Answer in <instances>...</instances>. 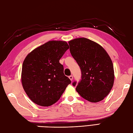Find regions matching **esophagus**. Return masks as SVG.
Masks as SVG:
<instances>
[{
  "label": "esophagus",
  "mask_w": 133,
  "mask_h": 133,
  "mask_svg": "<svg viewBox=\"0 0 133 133\" xmlns=\"http://www.w3.org/2000/svg\"><path fill=\"white\" fill-rule=\"evenodd\" d=\"M69 78L70 80H71V81H72V80H73V76H72V75H70V76H69Z\"/></svg>",
  "instance_id": "esophagus-1"
}]
</instances>
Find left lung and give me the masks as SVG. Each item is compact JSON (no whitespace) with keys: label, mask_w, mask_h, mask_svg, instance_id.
Masks as SVG:
<instances>
[{"label":"left lung","mask_w":133,"mask_h":133,"mask_svg":"<svg viewBox=\"0 0 133 133\" xmlns=\"http://www.w3.org/2000/svg\"><path fill=\"white\" fill-rule=\"evenodd\" d=\"M72 56L81 70V79L76 86L82 97L97 102L107 97L113 87L114 70L112 60L103 47L84 37L68 42Z\"/></svg>","instance_id":"1"}]
</instances>
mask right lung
Here are the masks:
<instances>
[{"mask_svg": "<svg viewBox=\"0 0 133 133\" xmlns=\"http://www.w3.org/2000/svg\"><path fill=\"white\" fill-rule=\"evenodd\" d=\"M69 49L64 41H49L34 50L24 59L21 82L34 103L49 107L60 98L71 81L64 74L60 58Z\"/></svg>", "mask_w": 133, "mask_h": 133, "instance_id": "obj_1", "label": "right lung"}]
</instances>
